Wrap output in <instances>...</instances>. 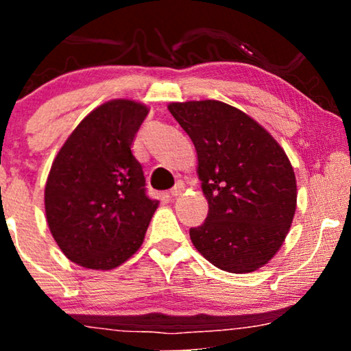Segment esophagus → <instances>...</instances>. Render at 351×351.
I'll use <instances>...</instances> for the list:
<instances>
[{"label": "esophagus", "instance_id": "esophagus-1", "mask_svg": "<svg viewBox=\"0 0 351 351\" xmlns=\"http://www.w3.org/2000/svg\"><path fill=\"white\" fill-rule=\"evenodd\" d=\"M183 189H184V183H183V181H176L175 186H173V188L170 189V195H171V196H180L181 193H183Z\"/></svg>", "mask_w": 351, "mask_h": 351}]
</instances>
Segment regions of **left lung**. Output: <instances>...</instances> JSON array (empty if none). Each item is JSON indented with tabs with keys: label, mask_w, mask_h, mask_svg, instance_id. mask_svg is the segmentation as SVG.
<instances>
[{
	"label": "left lung",
	"mask_w": 351,
	"mask_h": 351,
	"mask_svg": "<svg viewBox=\"0 0 351 351\" xmlns=\"http://www.w3.org/2000/svg\"><path fill=\"white\" fill-rule=\"evenodd\" d=\"M168 110L195 143L209 204L204 223L189 229L191 243L223 271L263 267L295 215V175L285 152L256 120L224 102H176Z\"/></svg>",
	"instance_id": "1"
}]
</instances>
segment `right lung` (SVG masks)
<instances>
[{
  "instance_id": "add662e5",
  "label": "right lung",
  "mask_w": 351,
  "mask_h": 351,
  "mask_svg": "<svg viewBox=\"0 0 351 351\" xmlns=\"http://www.w3.org/2000/svg\"><path fill=\"white\" fill-rule=\"evenodd\" d=\"M148 108L110 100L80 122L51 167L47 224L72 263L108 271L138 251L158 201L147 195L132 142Z\"/></svg>"
}]
</instances>
